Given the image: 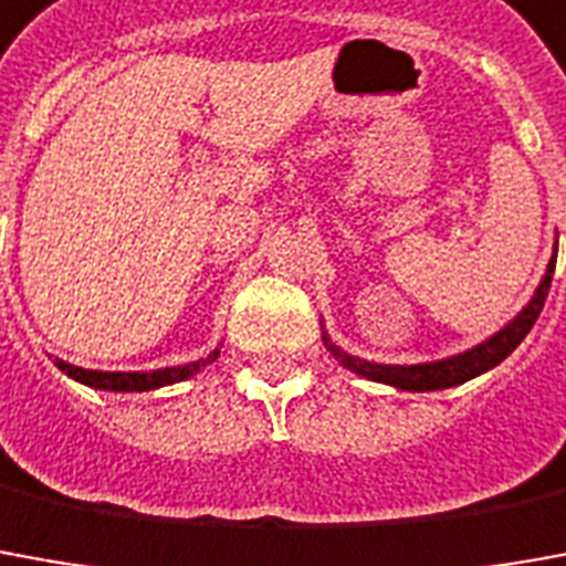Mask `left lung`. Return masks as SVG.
I'll return each instance as SVG.
<instances>
[{
  "mask_svg": "<svg viewBox=\"0 0 566 566\" xmlns=\"http://www.w3.org/2000/svg\"><path fill=\"white\" fill-rule=\"evenodd\" d=\"M552 274H555V261L548 264L543 283H539V290L533 295V302H530L502 333H496L490 342L478 345V348L459 354V357H450V360H438V364L422 366H379L364 364V360H357V357H348V354H342V350L335 348V345H329V342H326V348L333 350L335 357L348 366L350 373L366 376V379L373 381L395 385V388H403V391H438V388H453V385H462V381L474 379V376H481L486 369H493L496 364H502V360L527 338V333L533 329V323L539 321V314H543L545 298H548V290H552Z\"/></svg>",
  "mask_w": 566,
  "mask_h": 566,
  "instance_id": "8db88e82",
  "label": "left lung"
}]
</instances>
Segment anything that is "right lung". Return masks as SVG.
<instances>
[{"label": "right lung", "instance_id": "1", "mask_svg": "<svg viewBox=\"0 0 566 566\" xmlns=\"http://www.w3.org/2000/svg\"><path fill=\"white\" fill-rule=\"evenodd\" d=\"M218 357L209 354V360H197V364L187 366H171V369H157V373H95V369H80V366H70L64 360H54L61 373H67L70 379L82 381L88 388H104V391H150V388H163L171 381L190 379L193 373H200L202 366L212 364Z\"/></svg>", "mask_w": 566, "mask_h": 566}]
</instances>
